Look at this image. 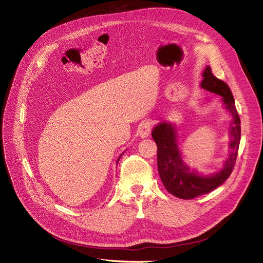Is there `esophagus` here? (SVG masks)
I'll use <instances>...</instances> for the list:
<instances>
[{
  "label": "esophagus",
  "instance_id": "obj_1",
  "mask_svg": "<svg viewBox=\"0 0 263 263\" xmlns=\"http://www.w3.org/2000/svg\"><path fill=\"white\" fill-rule=\"evenodd\" d=\"M151 126H153V121L149 120V119H144L139 126V135L141 137H147L150 134L151 131Z\"/></svg>",
  "mask_w": 263,
  "mask_h": 263
}]
</instances>
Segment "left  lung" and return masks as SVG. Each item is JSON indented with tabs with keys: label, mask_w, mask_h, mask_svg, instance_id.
<instances>
[{
	"label": "left lung",
	"mask_w": 263,
	"mask_h": 263,
	"mask_svg": "<svg viewBox=\"0 0 263 263\" xmlns=\"http://www.w3.org/2000/svg\"><path fill=\"white\" fill-rule=\"evenodd\" d=\"M201 87L223 97L226 108L232 115L230 128L231 154L225 162L224 168L210 176H200L183 163L180 151L177 146V135L170 123L161 122L153 130V139L158 147V171L163 185L170 194L181 198L193 199L208 194L217 186L222 185L231 175L236 164L241 140V120L234 105V99L229 86L216 78L208 66L203 71Z\"/></svg>",
	"instance_id": "1"
}]
</instances>
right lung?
Listing matches in <instances>:
<instances>
[{
  "label": "right lung",
  "mask_w": 263,
  "mask_h": 263,
  "mask_svg": "<svg viewBox=\"0 0 263 263\" xmlns=\"http://www.w3.org/2000/svg\"><path fill=\"white\" fill-rule=\"evenodd\" d=\"M119 159H120V158H119ZM119 159H118V161H119Z\"/></svg>",
  "instance_id": "1"
}]
</instances>
